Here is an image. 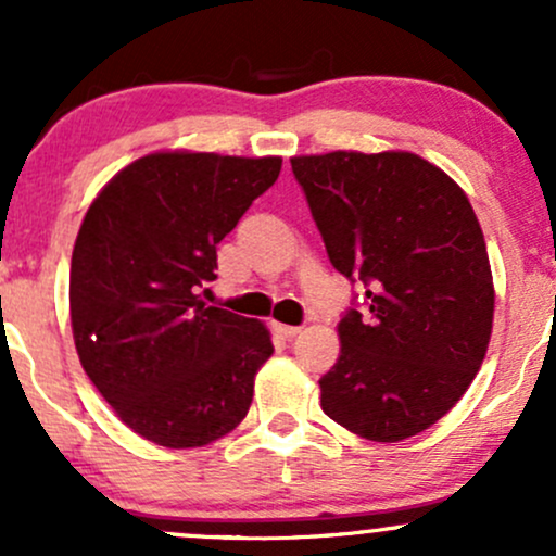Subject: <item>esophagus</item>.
<instances>
[{"instance_id": "obj_1", "label": "esophagus", "mask_w": 556, "mask_h": 556, "mask_svg": "<svg viewBox=\"0 0 556 556\" xmlns=\"http://www.w3.org/2000/svg\"><path fill=\"white\" fill-rule=\"evenodd\" d=\"M274 331H277L282 340H292V337L300 334V327H290V324H274Z\"/></svg>"}]
</instances>
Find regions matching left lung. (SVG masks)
Masks as SVG:
<instances>
[{
  "label": "left lung",
  "instance_id": "left-lung-1",
  "mask_svg": "<svg viewBox=\"0 0 556 556\" xmlns=\"http://www.w3.org/2000/svg\"><path fill=\"white\" fill-rule=\"evenodd\" d=\"M329 261L366 287L337 324L321 410L392 444L444 418L473 384L494 324V277L465 190L410 151L292 156Z\"/></svg>",
  "mask_w": 556,
  "mask_h": 556
}]
</instances>
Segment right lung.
<instances>
[{
  "mask_svg": "<svg viewBox=\"0 0 556 556\" xmlns=\"http://www.w3.org/2000/svg\"><path fill=\"white\" fill-rule=\"evenodd\" d=\"M282 169L279 156L154 151L88 206L70 264L83 371L138 437L167 450L238 429L274 344L264 321L214 308L216 245Z\"/></svg>",
  "mask_w": 556,
  "mask_h": 556,
  "instance_id": "1",
  "label": "right lung"
}]
</instances>
